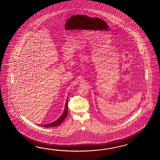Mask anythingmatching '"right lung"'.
I'll return each mask as SVG.
<instances>
[{
    "instance_id": "1",
    "label": "right lung",
    "mask_w": 160,
    "mask_h": 160,
    "mask_svg": "<svg viewBox=\"0 0 160 160\" xmlns=\"http://www.w3.org/2000/svg\"><path fill=\"white\" fill-rule=\"evenodd\" d=\"M68 99H67L66 102V105H65V110L63 112V114L57 121H55L54 122L51 123H49V124L42 125H40V126H43L44 128H51V127H55V126H58L61 123H62V122L63 121V120L66 118V116L68 115Z\"/></svg>"
}]
</instances>
